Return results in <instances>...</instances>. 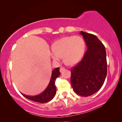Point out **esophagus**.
Returning <instances> with one entry per match:
<instances>
[{
	"mask_svg": "<svg viewBox=\"0 0 122 122\" xmlns=\"http://www.w3.org/2000/svg\"><path fill=\"white\" fill-rule=\"evenodd\" d=\"M64 70H65V68H63V67H61V68H60V71H61V72H62V71H64Z\"/></svg>",
	"mask_w": 122,
	"mask_h": 122,
	"instance_id": "34e87169",
	"label": "esophagus"
}]
</instances>
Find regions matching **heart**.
Instances as JSON below:
<instances>
[{
    "instance_id": "1",
    "label": "heart",
    "mask_w": 122,
    "mask_h": 122,
    "mask_svg": "<svg viewBox=\"0 0 122 122\" xmlns=\"http://www.w3.org/2000/svg\"><path fill=\"white\" fill-rule=\"evenodd\" d=\"M85 50L84 41L78 36H66L56 41L50 51V56L55 61H59L63 56L66 64L71 66L82 58Z\"/></svg>"
}]
</instances>
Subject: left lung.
Here are the masks:
<instances>
[{
	"instance_id": "left-lung-1",
	"label": "left lung",
	"mask_w": 122,
	"mask_h": 122,
	"mask_svg": "<svg viewBox=\"0 0 122 122\" xmlns=\"http://www.w3.org/2000/svg\"><path fill=\"white\" fill-rule=\"evenodd\" d=\"M87 46L83 59L71 70V85L76 94L88 97L99 91L107 73L106 48L95 35L81 31Z\"/></svg>"
}]
</instances>
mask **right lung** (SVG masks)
<instances>
[{"instance_id": "obj_1", "label": "right lung", "mask_w": 122, "mask_h": 122, "mask_svg": "<svg viewBox=\"0 0 122 122\" xmlns=\"http://www.w3.org/2000/svg\"><path fill=\"white\" fill-rule=\"evenodd\" d=\"M61 73L59 71V68H56L52 71L51 81H49V84L46 89L42 93L37 96H26L25 94H23V96L27 99L30 101L36 102L45 103L51 101L54 98L56 94V89L55 81L56 79L60 76Z\"/></svg>"}]
</instances>
